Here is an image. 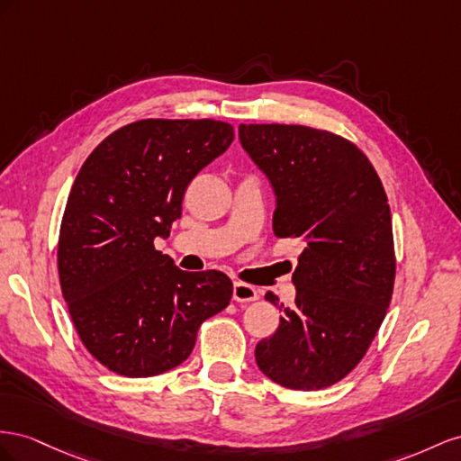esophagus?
<instances>
[{
  "label": "esophagus",
  "instance_id": "obj_1",
  "mask_svg": "<svg viewBox=\"0 0 461 461\" xmlns=\"http://www.w3.org/2000/svg\"><path fill=\"white\" fill-rule=\"evenodd\" d=\"M233 299L238 303H251V301L258 299V292L255 285H249L245 282H235L233 284Z\"/></svg>",
  "mask_w": 461,
  "mask_h": 461
}]
</instances>
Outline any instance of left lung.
<instances>
[{"label":"left lung","instance_id":"8db88e82","mask_svg":"<svg viewBox=\"0 0 461 461\" xmlns=\"http://www.w3.org/2000/svg\"><path fill=\"white\" fill-rule=\"evenodd\" d=\"M243 149L276 193V238L303 241L297 295L255 348L258 369L292 390L339 383L383 324L396 278L388 196L361 149L305 125H240ZM270 303L278 297L267 294Z\"/></svg>","mask_w":461,"mask_h":461}]
</instances>
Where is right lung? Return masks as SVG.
Wrapping results in <instances>:
<instances>
[{
  "label": "right lung",
  "instance_id": "add662e5",
  "mask_svg": "<svg viewBox=\"0 0 461 461\" xmlns=\"http://www.w3.org/2000/svg\"><path fill=\"white\" fill-rule=\"evenodd\" d=\"M216 120H139L104 139L78 169L61 218L58 270L83 346L129 378L185 361L201 324L230 305L223 272H183L156 251L191 179L228 150Z\"/></svg>",
  "mask_w": 461,
  "mask_h": 461
}]
</instances>
